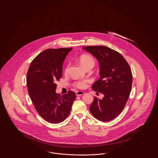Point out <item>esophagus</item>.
Returning <instances> with one entry per match:
<instances>
[{
  "label": "esophagus",
  "mask_w": 158,
  "mask_h": 158,
  "mask_svg": "<svg viewBox=\"0 0 158 158\" xmlns=\"http://www.w3.org/2000/svg\"><path fill=\"white\" fill-rule=\"evenodd\" d=\"M84 94H85V93H84V92H83V91H77V92H76V96H81V95H83Z\"/></svg>",
  "instance_id": "1"
}]
</instances>
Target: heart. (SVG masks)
<instances>
[{
  "label": "heart",
  "instance_id": "heart-1",
  "mask_svg": "<svg viewBox=\"0 0 158 158\" xmlns=\"http://www.w3.org/2000/svg\"><path fill=\"white\" fill-rule=\"evenodd\" d=\"M78 62L80 64V65L85 69H92L95 65L94 59L88 54L81 55L78 59ZM68 70V67H66L64 69V72L67 73ZM86 83V81H82L76 82L75 83V86L78 88H83L85 86Z\"/></svg>",
  "mask_w": 158,
  "mask_h": 158
}]
</instances>
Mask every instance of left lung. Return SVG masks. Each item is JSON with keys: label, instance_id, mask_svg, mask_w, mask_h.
I'll list each match as a JSON object with an SVG mask.
<instances>
[{"label": "left lung", "instance_id": "left-lung-1", "mask_svg": "<svg viewBox=\"0 0 158 158\" xmlns=\"http://www.w3.org/2000/svg\"><path fill=\"white\" fill-rule=\"evenodd\" d=\"M92 54L99 65V79L94 83L92 89L104 95L102 99L94 97L89 110L101 121L116 118L123 110L131 89L132 73L123 56L102 45L83 47Z\"/></svg>", "mask_w": 158, "mask_h": 158}]
</instances>
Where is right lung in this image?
<instances>
[{
    "label": "right lung",
    "mask_w": 158,
    "mask_h": 158,
    "mask_svg": "<svg viewBox=\"0 0 158 158\" xmlns=\"http://www.w3.org/2000/svg\"><path fill=\"white\" fill-rule=\"evenodd\" d=\"M70 48H49L32 61L27 75L28 94L40 115L50 123L64 120L70 113L76 95L72 91L57 94L56 82L62 77V68Z\"/></svg>",
    "instance_id": "obj_1"
}]
</instances>
